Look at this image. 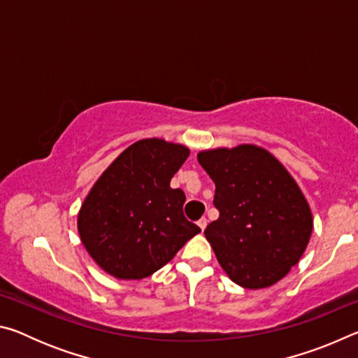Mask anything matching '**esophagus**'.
<instances>
[{"label":"esophagus","mask_w":358,"mask_h":358,"mask_svg":"<svg viewBox=\"0 0 358 358\" xmlns=\"http://www.w3.org/2000/svg\"><path fill=\"white\" fill-rule=\"evenodd\" d=\"M207 224H208V221H207V217H201V220L197 221V226L201 227L202 230H205V227H207Z\"/></svg>","instance_id":"1"}]
</instances>
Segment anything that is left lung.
I'll list each match as a JSON object with an SVG mask.
<instances>
[{"label":"left lung","instance_id":"8db88e82","mask_svg":"<svg viewBox=\"0 0 358 358\" xmlns=\"http://www.w3.org/2000/svg\"><path fill=\"white\" fill-rule=\"evenodd\" d=\"M197 161L216 186L220 217L203 234L224 271L245 289L282 280L313 232L310 205L295 180L256 145L201 151Z\"/></svg>","mask_w":358,"mask_h":358}]
</instances>
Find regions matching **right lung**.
Instances as JSON below:
<instances>
[{
	"mask_svg": "<svg viewBox=\"0 0 358 358\" xmlns=\"http://www.w3.org/2000/svg\"><path fill=\"white\" fill-rule=\"evenodd\" d=\"M187 156L183 145L143 138L126 148L88 192L78 211V234L108 275H153L201 232L183 215L185 192L171 187Z\"/></svg>",
	"mask_w": 358,
	"mask_h": 358,
	"instance_id": "right-lung-1",
	"label": "right lung"
}]
</instances>
